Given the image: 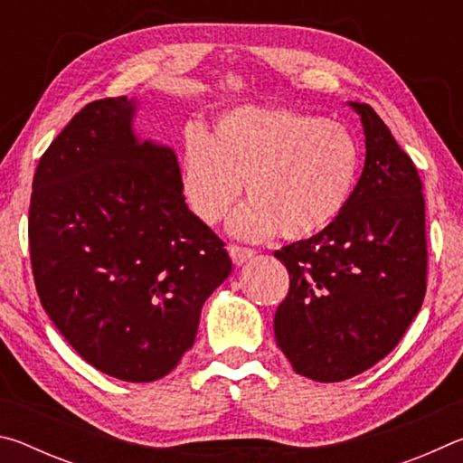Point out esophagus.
Instances as JSON below:
<instances>
[{
	"label": "esophagus",
	"instance_id": "obj_1",
	"mask_svg": "<svg viewBox=\"0 0 463 463\" xmlns=\"http://www.w3.org/2000/svg\"><path fill=\"white\" fill-rule=\"evenodd\" d=\"M229 253L232 257V263L234 265H242L245 261H249L250 257H255V250L253 249L241 247V245H231L229 247Z\"/></svg>",
	"mask_w": 463,
	"mask_h": 463
}]
</instances>
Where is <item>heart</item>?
Segmentation results:
<instances>
[{
    "mask_svg": "<svg viewBox=\"0 0 463 463\" xmlns=\"http://www.w3.org/2000/svg\"><path fill=\"white\" fill-rule=\"evenodd\" d=\"M357 171V140L343 124L288 109L237 108L210 137L187 130L182 148L184 192L203 224L229 221L245 184L250 203L232 229L247 239L323 232L349 203Z\"/></svg>",
    "mask_w": 463,
    "mask_h": 463,
    "instance_id": "obj_1",
    "label": "heart"
}]
</instances>
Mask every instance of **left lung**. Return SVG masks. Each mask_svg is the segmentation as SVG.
Here are the masks:
<instances>
[{"label": "left lung", "instance_id": "left-lung-1", "mask_svg": "<svg viewBox=\"0 0 463 463\" xmlns=\"http://www.w3.org/2000/svg\"><path fill=\"white\" fill-rule=\"evenodd\" d=\"M362 116L365 165L341 216L276 250L289 273L273 331L294 372L341 382L386 357L427 292L425 198L419 171L372 106Z\"/></svg>", "mask_w": 463, "mask_h": 463}]
</instances>
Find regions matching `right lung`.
I'll list each match as a JSON object with an SVG mask.
<instances>
[{
    "label": "right lung",
    "mask_w": 463,
    "mask_h": 463,
    "mask_svg": "<svg viewBox=\"0 0 463 463\" xmlns=\"http://www.w3.org/2000/svg\"><path fill=\"white\" fill-rule=\"evenodd\" d=\"M127 96L91 101L38 161L28 242L43 308L96 370L155 382L194 345L229 278L224 241L185 206L171 148L137 143Z\"/></svg>",
    "instance_id": "1"
}]
</instances>
